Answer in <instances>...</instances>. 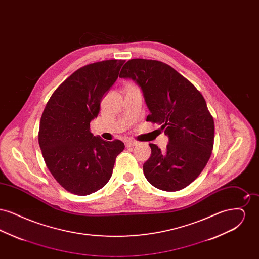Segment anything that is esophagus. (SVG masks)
I'll use <instances>...</instances> for the list:
<instances>
[{"instance_id": "obj_1", "label": "esophagus", "mask_w": 259, "mask_h": 259, "mask_svg": "<svg viewBox=\"0 0 259 259\" xmlns=\"http://www.w3.org/2000/svg\"><path fill=\"white\" fill-rule=\"evenodd\" d=\"M136 145H138V142H136V141H130V140H128V141L125 142V147H126V148L134 147Z\"/></svg>"}]
</instances>
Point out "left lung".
<instances>
[{
  "mask_svg": "<svg viewBox=\"0 0 259 259\" xmlns=\"http://www.w3.org/2000/svg\"><path fill=\"white\" fill-rule=\"evenodd\" d=\"M119 77L132 78L142 87L150 111L147 121L161 125L169 137L164 150L149 144L151 155L143 167L148 183L164 191L185 188L203 171L213 148L214 122L203 95L157 60L131 59Z\"/></svg>",
  "mask_w": 259,
  "mask_h": 259,
  "instance_id": "8db88e82",
  "label": "left lung"
}]
</instances>
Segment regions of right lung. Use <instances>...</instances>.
I'll list each match as a JSON object with an SVG mask.
<instances>
[{"instance_id": "1", "label": "right lung", "mask_w": 259, "mask_h": 259, "mask_svg": "<svg viewBox=\"0 0 259 259\" xmlns=\"http://www.w3.org/2000/svg\"><path fill=\"white\" fill-rule=\"evenodd\" d=\"M125 60H105L76 70L51 95L39 121L38 144L53 178L67 191L84 196L111 179L125 146L90 132L103 96L118 77Z\"/></svg>"}]
</instances>
